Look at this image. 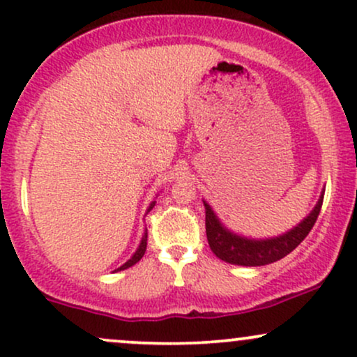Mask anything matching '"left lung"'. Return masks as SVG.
I'll list each match as a JSON object with an SVG mask.
<instances>
[{"label":"left lung","instance_id":"8db88e82","mask_svg":"<svg viewBox=\"0 0 357 357\" xmlns=\"http://www.w3.org/2000/svg\"><path fill=\"white\" fill-rule=\"evenodd\" d=\"M323 197L324 196L321 195L314 209L298 226L287 231L286 234L271 239H249L244 238V236L231 233L229 229H226L221 225V221L218 220L211 206L204 201L206 236H208L209 248L220 259L229 264L264 266L276 263V261L282 259V257L289 255L293 249L298 248L304 241V238L312 229L317 216H319Z\"/></svg>","mask_w":357,"mask_h":357}]
</instances>
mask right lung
I'll return each mask as SVG.
<instances>
[{
  "label": "right lung",
  "mask_w": 357,
  "mask_h": 357,
  "mask_svg": "<svg viewBox=\"0 0 357 357\" xmlns=\"http://www.w3.org/2000/svg\"><path fill=\"white\" fill-rule=\"evenodd\" d=\"M153 206H154V201L151 203V206H149L148 211H151ZM146 244H148V233H144L143 239H141V243H139V248L136 249V252H135V255H132L131 259H128L126 263H124L123 266H119L118 269H114V273H116V271H123V269H128V268H131V266H135V264L137 263V261H139L141 257L144 256V252H146Z\"/></svg>",
  "instance_id": "1"
}]
</instances>
